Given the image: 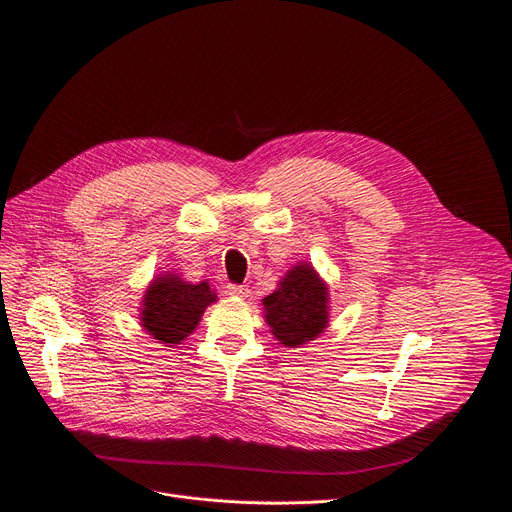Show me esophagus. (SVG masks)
<instances>
[{"label":"esophagus","instance_id":"obj_1","mask_svg":"<svg viewBox=\"0 0 512 512\" xmlns=\"http://www.w3.org/2000/svg\"><path fill=\"white\" fill-rule=\"evenodd\" d=\"M226 292L230 294V297H238V299H247L251 294L249 286H240V284H228Z\"/></svg>","mask_w":512,"mask_h":512}]
</instances>
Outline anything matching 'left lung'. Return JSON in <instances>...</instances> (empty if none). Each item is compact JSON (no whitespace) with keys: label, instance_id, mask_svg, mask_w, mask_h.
Wrapping results in <instances>:
<instances>
[{"label":"left lung","instance_id":"obj_1","mask_svg":"<svg viewBox=\"0 0 512 512\" xmlns=\"http://www.w3.org/2000/svg\"><path fill=\"white\" fill-rule=\"evenodd\" d=\"M263 309L276 340L288 348H299L328 328V286L311 263H297L286 272L270 297L263 299Z\"/></svg>","mask_w":512,"mask_h":512}]
</instances>
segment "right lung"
I'll list each match as a JSON object with an SVG mask.
<instances>
[{"instance_id":"add662e5","label":"right lung","mask_w":512,"mask_h":512,"mask_svg":"<svg viewBox=\"0 0 512 512\" xmlns=\"http://www.w3.org/2000/svg\"><path fill=\"white\" fill-rule=\"evenodd\" d=\"M218 301L207 282L191 284L176 274L155 278L143 297L141 326L164 346H176L199 326L203 311Z\"/></svg>"}]
</instances>
